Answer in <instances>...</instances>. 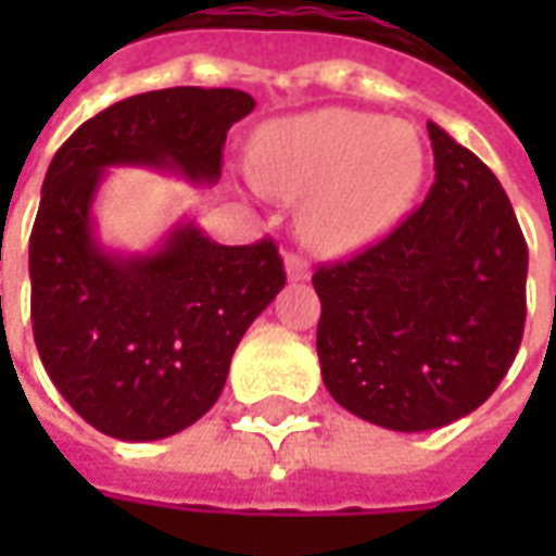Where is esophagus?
I'll return each instance as SVG.
<instances>
[{"label": "esophagus", "instance_id": "esophagus-1", "mask_svg": "<svg viewBox=\"0 0 556 556\" xmlns=\"http://www.w3.org/2000/svg\"><path fill=\"white\" fill-rule=\"evenodd\" d=\"M286 274H289L291 282H301V279H309V262L298 253H289L286 255Z\"/></svg>", "mask_w": 556, "mask_h": 556}]
</instances>
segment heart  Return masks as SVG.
<instances>
[{"label": "heart", "instance_id": "1", "mask_svg": "<svg viewBox=\"0 0 556 556\" xmlns=\"http://www.w3.org/2000/svg\"><path fill=\"white\" fill-rule=\"evenodd\" d=\"M262 193L298 202L301 231L321 253L372 243L417 195L426 146L408 122L361 110H315L267 125L250 151Z\"/></svg>", "mask_w": 556, "mask_h": 556}]
</instances>
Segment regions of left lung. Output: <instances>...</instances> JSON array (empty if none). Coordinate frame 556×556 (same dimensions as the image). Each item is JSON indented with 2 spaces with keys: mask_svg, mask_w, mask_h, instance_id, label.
Instances as JSON below:
<instances>
[{
  "mask_svg": "<svg viewBox=\"0 0 556 556\" xmlns=\"http://www.w3.org/2000/svg\"><path fill=\"white\" fill-rule=\"evenodd\" d=\"M434 184L396 229L321 265L318 361L330 396L393 431L450 426L509 372L527 318V241L482 160L429 122Z\"/></svg>",
  "mask_w": 556,
  "mask_h": 556,
  "instance_id": "obj_1",
  "label": "left lung"
}]
</instances>
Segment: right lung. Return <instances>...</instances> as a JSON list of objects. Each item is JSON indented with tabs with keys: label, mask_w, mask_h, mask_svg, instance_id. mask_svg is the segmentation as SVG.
<instances>
[{
	"label": "right lung",
	"mask_w": 556,
	"mask_h": 556,
	"mask_svg": "<svg viewBox=\"0 0 556 556\" xmlns=\"http://www.w3.org/2000/svg\"><path fill=\"white\" fill-rule=\"evenodd\" d=\"M238 89L146 91L106 106L55 151L29 238L31 333L50 381L89 426L118 441H160L211 410L231 354L286 286L270 238L223 247L193 223L157 253L113 255L91 202L106 166H154L214 184Z\"/></svg>",
	"instance_id": "obj_1"
}]
</instances>
